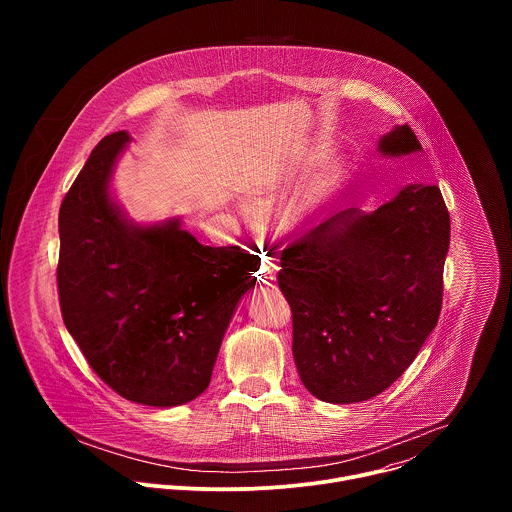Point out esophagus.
Wrapping results in <instances>:
<instances>
[{"instance_id": "34e87169", "label": "esophagus", "mask_w": 512, "mask_h": 512, "mask_svg": "<svg viewBox=\"0 0 512 512\" xmlns=\"http://www.w3.org/2000/svg\"><path fill=\"white\" fill-rule=\"evenodd\" d=\"M277 263L269 257H263L261 259V265H259V281L261 283H273L275 281V275H277Z\"/></svg>"}]
</instances>
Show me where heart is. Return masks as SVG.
I'll use <instances>...</instances> for the list:
<instances>
[{
  "label": "heart",
  "mask_w": 512,
  "mask_h": 512,
  "mask_svg": "<svg viewBox=\"0 0 512 512\" xmlns=\"http://www.w3.org/2000/svg\"><path fill=\"white\" fill-rule=\"evenodd\" d=\"M279 186L271 180H261L253 186V194L259 198V202L269 204L275 194H277ZM330 196V186L326 182L310 188L302 198H298L294 204H291L285 214H283V225L289 231H308L314 227V223L318 221V216L322 214L326 202ZM245 214H251L249 208H245Z\"/></svg>",
  "instance_id": "obj_1"
}]
</instances>
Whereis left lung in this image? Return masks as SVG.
Returning <instances> with one entry per match:
<instances>
[{
  "mask_svg": "<svg viewBox=\"0 0 512 512\" xmlns=\"http://www.w3.org/2000/svg\"><path fill=\"white\" fill-rule=\"evenodd\" d=\"M379 152L407 156L421 143L397 125ZM448 247L440 188L409 184L375 212L346 208L283 249L291 350L314 397L367 401L405 373L440 318Z\"/></svg>",
  "mask_w": 512,
  "mask_h": 512,
  "instance_id": "obj_1",
  "label": "left lung"
}]
</instances>
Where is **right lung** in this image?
Returning a JSON list of instances; mask_svg holds the SVG:
<instances>
[{"label":"right lung","instance_id":"obj_1","mask_svg":"<svg viewBox=\"0 0 512 512\" xmlns=\"http://www.w3.org/2000/svg\"><path fill=\"white\" fill-rule=\"evenodd\" d=\"M129 135L103 137L58 212V300L66 330L117 395L152 407L196 399L239 300L255 287V257L206 247L180 221L139 227L109 196Z\"/></svg>","mask_w":512,"mask_h":512}]
</instances>
